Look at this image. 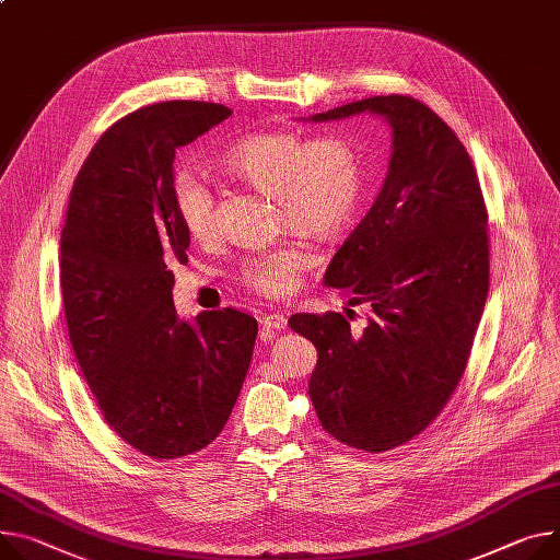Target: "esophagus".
<instances>
[{"label":"esophagus","mask_w":560,"mask_h":560,"mask_svg":"<svg viewBox=\"0 0 560 560\" xmlns=\"http://www.w3.org/2000/svg\"><path fill=\"white\" fill-rule=\"evenodd\" d=\"M260 323H262V327H267V329H276V331H282V329L287 327V318H284V314H280V312L265 314V316L260 318Z\"/></svg>","instance_id":"1"}]
</instances>
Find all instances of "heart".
<instances>
[{"instance_id":"b5f03b06","label":"heart","mask_w":560,"mask_h":560,"mask_svg":"<svg viewBox=\"0 0 560 560\" xmlns=\"http://www.w3.org/2000/svg\"><path fill=\"white\" fill-rule=\"evenodd\" d=\"M222 163L240 179L273 197L289 226L331 237L348 229L363 195V165L354 145L340 137L307 141L291 132L255 135L231 145ZM179 222L192 240H208L218 226L214 192L199 172L179 170L172 182ZM312 262L303 244H287L246 257L244 284L269 298L289 295L298 276Z\"/></svg>"}]
</instances>
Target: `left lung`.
I'll return each instance as SVG.
<instances>
[{
	"label": "left lung",
	"instance_id": "obj_1",
	"mask_svg": "<svg viewBox=\"0 0 560 560\" xmlns=\"http://www.w3.org/2000/svg\"><path fill=\"white\" fill-rule=\"evenodd\" d=\"M359 114L388 122L390 161L325 284L368 305V325L357 331L340 314H293L289 325L318 350L310 397L320 425L381 453L419 435L457 388L487 303L489 237L476 167L423 103L374 96L303 120Z\"/></svg>",
	"mask_w": 560,
	"mask_h": 560
}]
</instances>
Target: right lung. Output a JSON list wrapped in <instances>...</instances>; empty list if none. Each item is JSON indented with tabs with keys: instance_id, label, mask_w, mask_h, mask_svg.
Here are the masks:
<instances>
[{
	"instance_id": "add662e5",
	"label": "right lung",
	"mask_w": 560,
	"mask_h": 560,
	"mask_svg": "<svg viewBox=\"0 0 560 560\" xmlns=\"http://www.w3.org/2000/svg\"><path fill=\"white\" fill-rule=\"evenodd\" d=\"M233 112L165 101L120 118L84 159L60 237L69 338L116 433L177 459L222 433L250 363L257 320L237 310L186 320L172 303L190 235L172 199L175 154Z\"/></svg>"
}]
</instances>
